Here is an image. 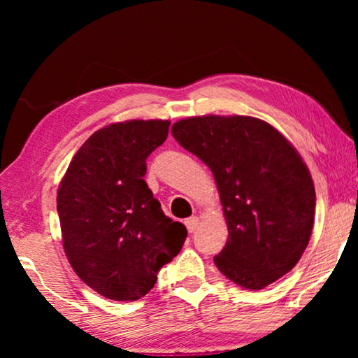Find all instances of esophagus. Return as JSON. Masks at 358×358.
Wrapping results in <instances>:
<instances>
[{"instance_id":"esophagus-1","label":"esophagus","mask_w":358,"mask_h":358,"mask_svg":"<svg viewBox=\"0 0 358 358\" xmlns=\"http://www.w3.org/2000/svg\"><path fill=\"white\" fill-rule=\"evenodd\" d=\"M199 223H200L199 217H190V218L185 220V227H187V231H189V233H194L195 229H197Z\"/></svg>"}]
</instances>
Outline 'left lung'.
<instances>
[{
    "label": "left lung",
    "mask_w": 358,
    "mask_h": 358,
    "mask_svg": "<svg viewBox=\"0 0 358 358\" xmlns=\"http://www.w3.org/2000/svg\"><path fill=\"white\" fill-rule=\"evenodd\" d=\"M171 131L217 180L228 224L213 257L218 271L246 290L290 272L310 243L316 208L311 174L290 141L246 115L189 117Z\"/></svg>",
    "instance_id": "8db88e82"
}]
</instances>
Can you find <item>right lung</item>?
Returning a JSON list of instances; mask_svg holds the SVG:
<instances>
[{
  "mask_svg": "<svg viewBox=\"0 0 358 358\" xmlns=\"http://www.w3.org/2000/svg\"><path fill=\"white\" fill-rule=\"evenodd\" d=\"M168 120H129L97 130L78 150L57 195L63 249L99 295L135 301L178 256L187 236L145 182L146 158L163 145Z\"/></svg>",
  "mask_w": 358,
  "mask_h": 358,
  "instance_id": "obj_1",
  "label": "right lung"
}]
</instances>
